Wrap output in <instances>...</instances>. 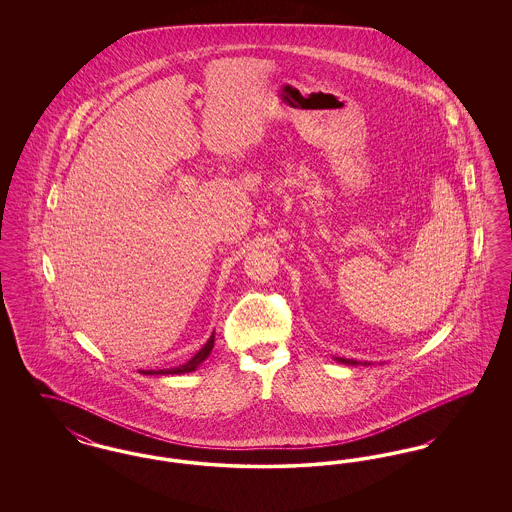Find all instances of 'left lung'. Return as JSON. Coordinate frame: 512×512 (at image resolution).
Returning <instances> with one entry per match:
<instances>
[{
	"mask_svg": "<svg viewBox=\"0 0 512 512\" xmlns=\"http://www.w3.org/2000/svg\"><path fill=\"white\" fill-rule=\"evenodd\" d=\"M336 361H338V363H345V365H359V363H357V361H353V359H341V357H338ZM368 365H370V363H368Z\"/></svg>",
	"mask_w": 512,
	"mask_h": 512,
	"instance_id": "1",
	"label": "left lung"
}]
</instances>
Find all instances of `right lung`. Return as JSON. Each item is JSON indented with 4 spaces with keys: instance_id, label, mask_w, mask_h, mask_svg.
Wrapping results in <instances>:
<instances>
[{
    "instance_id": "add662e5",
    "label": "right lung",
    "mask_w": 512,
    "mask_h": 512,
    "mask_svg": "<svg viewBox=\"0 0 512 512\" xmlns=\"http://www.w3.org/2000/svg\"><path fill=\"white\" fill-rule=\"evenodd\" d=\"M213 345H215V334L207 340V343L195 353L194 357L188 361V363H184V365L174 366V368H163V370H140L142 374H184V372H192L195 370L197 366L201 365L207 357H209V353H211V349H213Z\"/></svg>"
}]
</instances>
